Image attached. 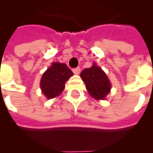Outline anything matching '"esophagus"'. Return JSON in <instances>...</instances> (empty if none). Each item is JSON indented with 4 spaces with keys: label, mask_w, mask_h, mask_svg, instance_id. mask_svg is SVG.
Returning <instances> with one entry per match:
<instances>
[{
    "label": "esophagus",
    "mask_w": 153,
    "mask_h": 153,
    "mask_svg": "<svg viewBox=\"0 0 153 153\" xmlns=\"http://www.w3.org/2000/svg\"><path fill=\"white\" fill-rule=\"evenodd\" d=\"M72 71H73V72H74V74H79V73H80V71H81V70H80L79 67H76V68H74Z\"/></svg>",
    "instance_id": "1"
}]
</instances>
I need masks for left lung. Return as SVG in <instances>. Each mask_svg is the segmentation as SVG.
I'll return each mask as SVG.
<instances>
[{"instance_id": "left-lung-1", "label": "left lung", "mask_w": 153, "mask_h": 153, "mask_svg": "<svg viewBox=\"0 0 153 153\" xmlns=\"http://www.w3.org/2000/svg\"><path fill=\"white\" fill-rule=\"evenodd\" d=\"M80 77L86 84L89 94L94 99L104 100L110 92V82L105 73L96 63H94L90 68L84 69L81 72Z\"/></svg>"}]
</instances>
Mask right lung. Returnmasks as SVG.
Segmentation results:
<instances>
[{"label": "right lung", "instance_id": "add662e5", "mask_svg": "<svg viewBox=\"0 0 153 153\" xmlns=\"http://www.w3.org/2000/svg\"><path fill=\"white\" fill-rule=\"evenodd\" d=\"M73 72L65 63L52 62L42 75L40 88L48 99L57 97L64 90L65 83L73 75Z\"/></svg>", "mask_w": 153, "mask_h": 153}]
</instances>
